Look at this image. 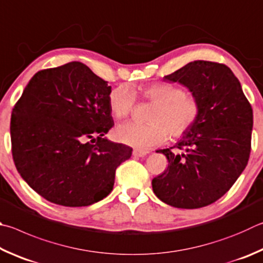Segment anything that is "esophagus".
<instances>
[{
    "label": "esophagus",
    "instance_id": "obj_1",
    "mask_svg": "<svg viewBox=\"0 0 263 263\" xmlns=\"http://www.w3.org/2000/svg\"><path fill=\"white\" fill-rule=\"evenodd\" d=\"M148 154H149V151L139 150V149H135L134 151H133V155H134L135 157H145V156Z\"/></svg>",
    "mask_w": 263,
    "mask_h": 263
}]
</instances>
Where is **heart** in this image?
Here are the masks:
<instances>
[{"mask_svg": "<svg viewBox=\"0 0 263 263\" xmlns=\"http://www.w3.org/2000/svg\"><path fill=\"white\" fill-rule=\"evenodd\" d=\"M141 93L155 104L148 123L126 122L115 128L119 142L139 150H148L172 137H181L195 126L201 114L196 97L186 95L181 87L168 83H155L144 86ZM136 97L127 85L115 87L108 96L109 110L115 119L127 118L134 108Z\"/></svg>", "mask_w": 263, "mask_h": 263, "instance_id": "1", "label": "heart"}]
</instances>
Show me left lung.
<instances>
[{
    "mask_svg": "<svg viewBox=\"0 0 263 263\" xmlns=\"http://www.w3.org/2000/svg\"><path fill=\"white\" fill-rule=\"evenodd\" d=\"M180 83L200 101L194 127L176 145L159 150L168 160L153 179L160 201L181 209H197L220 199L245 170L251 154L253 109L240 82L222 63L197 60L164 76ZM183 149L174 153L171 149Z\"/></svg>",
    "mask_w": 263,
    "mask_h": 263,
    "instance_id": "1",
    "label": "left lung"
}]
</instances>
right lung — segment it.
I'll return each mask as SVG.
<instances>
[{
  "instance_id": "1",
  "label": "right lung",
  "mask_w": 263,
  "mask_h": 263,
  "mask_svg": "<svg viewBox=\"0 0 263 263\" xmlns=\"http://www.w3.org/2000/svg\"><path fill=\"white\" fill-rule=\"evenodd\" d=\"M84 63L38 71L12 109L11 151L21 177L52 203L86 206L113 190L133 149L104 136L112 87Z\"/></svg>"
}]
</instances>
